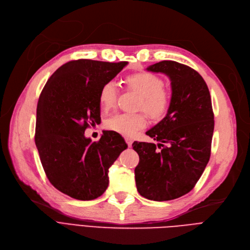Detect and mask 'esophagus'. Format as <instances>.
<instances>
[{
	"label": "esophagus",
	"instance_id": "34e87169",
	"mask_svg": "<svg viewBox=\"0 0 250 250\" xmlns=\"http://www.w3.org/2000/svg\"><path fill=\"white\" fill-rule=\"evenodd\" d=\"M125 142L127 144L128 147H132V144H133V140L129 139V138H125Z\"/></svg>",
	"mask_w": 250,
	"mask_h": 250
}]
</instances>
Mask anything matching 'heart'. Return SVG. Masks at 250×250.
Returning <instances> with one entry per match:
<instances>
[{
    "label": "heart",
    "mask_w": 250,
    "mask_h": 250,
    "mask_svg": "<svg viewBox=\"0 0 250 250\" xmlns=\"http://www.w3.org/2000/svg\"><path fill=\"white\" fill-rule=\"evenodd\" d=\"M127 89L138 95V109L145 111L152 120H160L171 104V92L164 87L162 79L149 72H138L125 78ZM117 89L112 81L104 83L100 90L98 101L103 111L111 109L116 101ZM147 125V117L143 112L116 114L105 122V127L125 137H133L139 129Z\"/></svg>",
    "instance_id": "obj_1"
}]
</instances>
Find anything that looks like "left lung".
Returning a JSON list of instances; mask_svg holds the SVG:
<instances>
[{
	"instance_id": "left-lung-1",
	"label": "left lung",
	"mask_w": 250,
	"mask_h": 250,
	"mask_svg": "<svg viewBox=\"0 0 250 250\" xmlns=\"http://www.w3.org/2000/svg\"><path fill=\"white\" fill-rule=\"evenodd\" d=\"M147 70L169 77L172 97L166 116L146 133L159 144L133 143L140 157L136 186L148 200L170 201L194 188L209 160L215 125L212 100L203 77L188 65L162 61ZM157 146L163 147L160 151Z\"/></svg>"
}]
</instances>
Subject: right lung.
Wrapping results in <instances>:
<instances>
[{
	"label": "right lung",
	"mask_w": 250,
	"mask_h": 250,
	"mask_svg": "<svg viewBox=\"0 0 250 250\" xmlns=\"http://www.w3.org/2000/svg\"><path fill=\"white\" fill-rule=\"evenodd\" d=\"M127 62L71 61L50 76L36 109L35 144L44 172L58 190L73 199H97L108 187V169L127 148L124 138L105 130L98 142L85 129L100 123L101 86Z\"/></svg>",
	"instance_id": "add662e5"
}]
</instances>
